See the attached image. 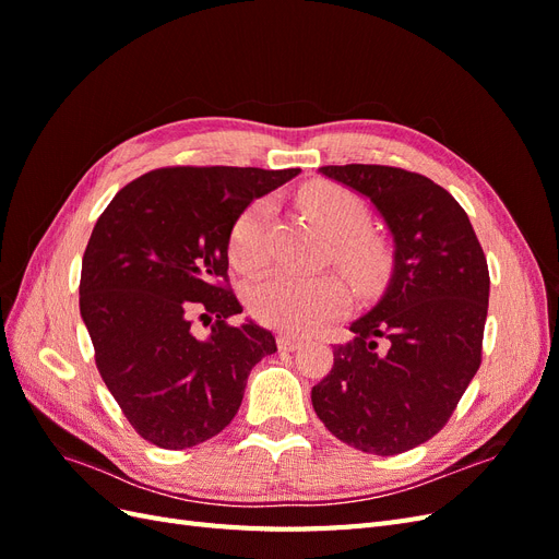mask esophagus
<instances>
[{
    "instance_id": "esophagus-1",
    "label": "esophagus",
    "mask_w": 559,
    "mask_h": 559,
    "mask_svg": "<svg viewBox=\"0 0 559 559\" xmlns=\"http://www.w3.org/2000/svg\"><path fill=\"white\" fill-rule=\"evenodd\" d=\"M300 337H296V335H289V333H280L277 335V345H280V349H289V352H294V349H298L300 347Z\"/></svg>"
}]
</instances>
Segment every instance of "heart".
Here are the masks:
<instances>
[{
  "label": "heart",
  "mask_w": 559,
  "mask_h": 559,
  "mask_svg": "<svg viewBox=\"0 0 559 559\" xmlns=\"http://www.w3.org/2000/svg\"><path fill=\"white\" fill-rule=\"evenodd\" d=\"M300 207L333 240V259L352 280H376L382 267V249L364 233L366 210L357 195L335 183H312L300 193ZM270 202L257 200L240 214L230 233V259L242 270H257L265 259V228ZM249 306L263 324L286 333H310L347 306L341 277L270 273L249 292Z\"/></svg>",
  "instance_id": "1"
}]
</instances>
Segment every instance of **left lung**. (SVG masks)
Listing matches in <instances>:
<instances>
[{
	"instance_id": "obj_1",
	"label": "left lung",
	"mask_w": 559,
	"mask_h": 559,
	"mask_svg": "<svg viewBox=\"0 0 559 559\" xmlns=\"http://www.w3.org/2000/svg\"><path fill=\"white\" fill-rule=\"evenodd\" d=\"M370 200L392 238L378 302L333 345L331 373L312 386L317 417L343 443L399 454L445 427L478 373L489 300L483 247L443 186L386 165H324Z\"/></svg>"
}]
</instances>
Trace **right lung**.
<instances>
[{"instance_id": "add662e5", "label": "right lung", "mask_w": 559, "mask_h": 559, "mask_svg": "<svg viewBox=\"0 0 559 559\" xmlns=\"http://www.w3.org/2000/svg\"><path fill=\"white\" fill-rule=\"evenodd\" d=\"M261 167H163L130 181L97 218L81 263L79 308L95 364L144 441L186 450L224 431L251 368L275 335L245 319L228 282V242L240 214L298 177ZM193 313L215 317L207 338Z\"/></svg>"}]
</instances>
